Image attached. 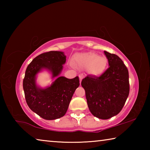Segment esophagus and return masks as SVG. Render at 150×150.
Segmentation results:
<instances>
[{
  "label": "esophagus",
  "instance_id": "34e87169",
  "mask_svg": "<svg viewBox=\"0 0 150 150\" xmlns=\"http://www.w3.org/2000/svg\"><path fill=\"white\" fill-rule=\"evenodd\" d=\"M79 80H80V83H81V80L83 79V78L84 77V76H83V75L81 74V75H79Z\"/></svg>",
  "mask_w": 150,
  "mask_h": 150
}]
</instances>
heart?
I'll use <instances>...</instances> for the list:
<instances>
[{
	"label": "heart",
	"mask_w": 150,
	"mask_h": 150,
	"mask_svg": "<svg viewBox=\"0 0 150 150\" xmlns=\"http://www.w3.org/2000/svg\"><path fill=\"white\" fill-rule=\"evenodd\" d=\"M75 63L79 67L88 68L91 74L99 75L106 69L108 60L95 53L88 52L77 54L75 57Z\"/></svg>",
	"instance_id": "1"
}]
</instances>
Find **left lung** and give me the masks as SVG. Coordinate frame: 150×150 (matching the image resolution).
Here are the masks:
<instances>
[{"instance_id": "1", "label": "left lung", "mask_w": 150, "mask_h": 150, "mask_svg": "<svg viewBox=\"0 0 150 150\" xmlns=\"http://www.w3.org/2000/svg\"><path fill=\"white\" fill-rule=\"evenodd\" d=\"M109 67L100 77L87 75L81 81L89 110L106 120L120 112L130 92L126 66L118 55L105 51Z\"/></svg>"}]
</instances>
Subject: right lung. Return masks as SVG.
I'll return each mask as SVG.
<instances>
[{
  "label": "right lung",
  "mask_w": 150,
  "mask_h": 150,
  "mask_svg": "<svg viewBox=\"0 0 150 150\" xmlns=\"http://www.w3.org/2000/svg\"><path fill=\"white\" fill-rule=\"evenodd\" d=\"M66 56L62 52L51 51L38 55L26 68L23 80V88L27 105L31 110L45 120H55L65 115L73 93L79 86L78 77L67 79L59 74ZM44 69L57 77L50 87H38L35 79L38 73Z\"/></svg>",
  "instance_id": "obj_1"
}]
</instances>
